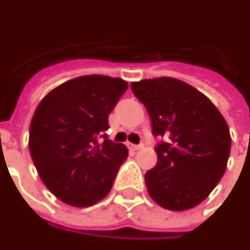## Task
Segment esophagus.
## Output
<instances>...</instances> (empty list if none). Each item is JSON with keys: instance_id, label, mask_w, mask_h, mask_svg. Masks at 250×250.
I'll return each instance as SVG.
<instances>
[{"instance_id": "esophagus-1", "label": "esophagus", "mask_w": 250, "mask_h": 250, "mask_svg": "<svg viewBox=\"0 0 250 250\" xmlns=\"http://www.w3.org/2000/svg\"><path fill=\"white\" fill-rule=\"evenodd\" d=\"M128 148L131 150H139L142 149V146H138V144H128Z\"/></svg>"}]
</instances>
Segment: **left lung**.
<instances>
[{
    "instance_id": "8db88e82",
    "label": "left lung",
    "mask_w": 250,
    "mask_h": 250,
    "mask_svg": "<svg viewBox=\"0 0 250 250\" xmlns=\"http://www.w3.org/2000/svg\"><path fill=\"white\" fill-rule=\"evenodd\" d=\"M146 106L152 133L165 138L156 146L157 164L146 173L150 198L171 211L193 208L222 180L231 150L226 119L191 85L171 77L131 83Z\"/></svg>"
}]
</instances>
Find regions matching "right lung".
Segmentation results:
<instances>
[{
    "instance_id": "obj_1",
    "label": "right lung",
    "mask_w": 250,
    "mask_h": 250,
    "mask_svg": "<svg viewBox=\"0 0 250 250\" xmlns=\"http://www.w3.org/2000/svg\"><path fill=\"white\" fill-rule=\"evenodd\" d=\"M127 83L101 74L55 87L36 107L28 148L43 184L66 205L87 207L104 199L128 156L108 140V114Z\"/></svg>"
}]
</instances>
